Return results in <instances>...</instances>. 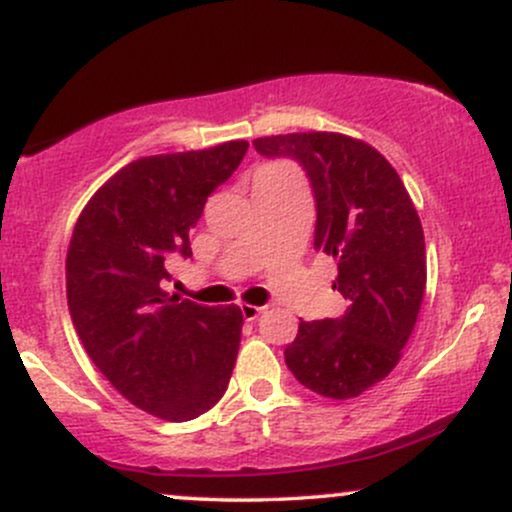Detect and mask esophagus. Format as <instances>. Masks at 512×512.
Instances as JSON below:
<instances>
[{
  "instance_id": "1",
  "label": "esophagus",
  "mask_w": 512,
  "mask_h": 512,
  "mask_svg": "<svg viewBox=\"0 0 512 512\" xmlns=\"http://www.w3.org/2000/svg\"><path fill=\"white\" fill-rule=\"evenodd\" d=\"M264 305H252V303H240V313H243V317L245 320H257V317H260L262 313H264Z\"/></svg>"
}]
</instances>
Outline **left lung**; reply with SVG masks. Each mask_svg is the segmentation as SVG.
<instances>
[{"mask_svg":"<svg viewBox=\"0 0 512 512\" xmlns=\"http://www.w3.org/2000/svg\"><path fill=\"white\" fill-rule=\"evenodd\" d=\"M262 156H291L313 185L315 250L337 260L342 317L301 322L286 366L301 385L351 399L387 378L402 358L426 291L421 219L397 170L378 149L339 132L255 139Z\"/></svg>","mask_w":512,"mask_h":512,"instance_id":"obj_1","label":"left lung"}]
</instances>
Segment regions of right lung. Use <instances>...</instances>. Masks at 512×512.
I'll use <instances>...</instances> for the list:
<instances>
[{
	"label": "right lung",
	"mask_w": 512,
	"mask_h": 512,
	"mask_svg": "<svg viewBox=\"0 0 512 512\" xmlns=\"http://www.w3.org/2000/svg\"><path fill=\"white\" fill-rule=\"evenodd\" d=\"M248 142L144 156L105 180L76 219L67 303L86 354L134 407L190 421L214 407L236 366L243 313L168 296L166 262L190 257L207 197Z\"/></svg>",
	"instance_id": "add662e5"
}]
</instances>
